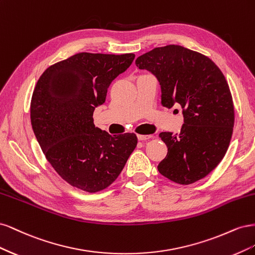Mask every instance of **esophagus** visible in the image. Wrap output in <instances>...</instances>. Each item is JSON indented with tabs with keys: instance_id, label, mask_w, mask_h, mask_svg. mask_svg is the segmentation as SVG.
I'll use <instances>...</instances> for the list:
<instances>
[{
	"instance_id": "1",
	"label": "esophagus",
	"mask_w": 255,
	"mask_h": 255,
	"mask_svg": "<svg viewBox=\"0 0 255 255\" xmlns=\"http://www.w3.org/2000/svg\"><path fill=\"white\" fill-rule=\"evenodd\" d=\"M137 137H138V139H139V140H146V139H151V138H153V135H141V134H139Z\"/></svg>"
}]
</instances>
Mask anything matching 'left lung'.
<instances>
[{
	"mask_svg": "<svg viewBox=\"0 0 255 255\" xmlns=\"http://www.w3.org/2000/svg\"><path fill=\"white\" fill-rule=\"evenodd\" d=\"M135 64L156 76L161 105L183 110L181 133L159 134L168 148L159 173L182 185L203 179L226 155L232 138L234 105L225 75L207 56L175 44L153 49Z\"/></svg>",
	"mask_w": 255,
	"mask_h": 255,
	"instance_id": "1",
	"label": "left lung"
}]
</instances>
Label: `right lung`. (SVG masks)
Instances as JSON below:
<instances>
[{"mask_svg":"<svg viewBox=\"0 0 255 255\" xmlns=\"http://www.w3.org/2000/svg\"><path fill=\"white\" fill-rule=\"evenodd\" d=\"M134 58L133 53H78L50 66L36 84L30 101L34 134L54 170L75 188H107L136 148L134 133L112 136L92 118L111 83Z\"/></svg>","mask_w":255,"mask_h":255,"instance_id":"obj_1","label":"right lung"}]
</instances>
